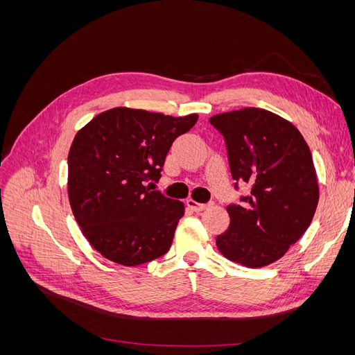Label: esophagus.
<instances>
[{"label": "esophagus", "instance_id": "34e87169", "mask_svg": "<svg viewBox=\"0 0 355 355\" xmlns=\"http://www.w3.org/2000/svg\"><path fill=\"white\" fill-rule=\"evenodd\" d=\"M187 206L189 207V209H192L194 211H202V210H206V209H209V207H211L213 206V201H209V202H197V201H194V200H187Z\"/></svg>", "mask_w": 355, "mask_h": 355}]
</instances>
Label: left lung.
Masks as SVG:
<instances>
[{
  "label": "left lung",
  "mask_w": 355,
  "mask_h": 355,
  "mask_svg": "<svg viewBox=\"0 0 355 355\" xmlns=\"http://www.w3.org/2000/svg\"><path fill=\"white\" fill-rule=\"evenodd\" d=\"M223 136L234 188L249 196L228 204L230 227L216 237L220 253L249 268L272 263L308 230L318 202L313 157L297 128L270 111L244 108L213 115Z\"/></svg>",
  "instance_id": "left-lung-1"
}]
</instances>
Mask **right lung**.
<instances>
[{
	"label": "right lung",
	"mask_w": 355,
	"mask_h": 355,
	"mask_svg": "<svg viewBox=\"0 0 355 355\" xmlns=\"http://www.w3.org/2000/svg\"><path fill=\"white\" fill-rule=\"evenodd\" d=\"M197 114L171 116L114 108L96 115L73 137L68 196L84 237L106 259L135 266L168 252L185 207L151 191L171 144Z\"/></svg>",
	"instance_id": "add662e5"
}]
</instances>
